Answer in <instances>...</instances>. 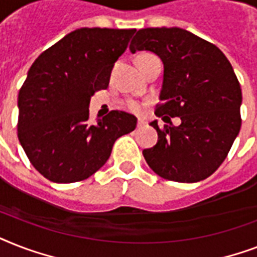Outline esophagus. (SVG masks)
Here are the masks:
<instances>
[{"instance_id": "esophagus-1", "label": "esophagus", "mask_w": 257, "mask_h": 257, "mask_svg": "<svg viewBox=\"0 0 257 257\" xmlns=\"http://www.w3.org/2000/svg\"><path fill=\"white\" fill-rule=\"evenodd\" d=\"M145 125H147V121L144 118H139V121H137V128H144Z\"/></svg>"}]
</instances>
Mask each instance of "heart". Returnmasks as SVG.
Wrapping results in <instances>:
<instances>
[{"label": "heart", "mask_w": 257, "mask_h": 257, "mask_svg": "<svg viewBox=\"0 0 257 257\" xmlns=\"http://www.w3.org/2000/svg\"><path fill=\"white\" fill-rule=\"evenodd\" d=\"M147 54H148V53L140 54L139 57H143V56H147ZM128 108L131 109V110H135V112H139V110H140V109H141V106H140V105H139V104H137V102H133V101H131V102H129V104H128Z\"/></svg>", "instance_id": "heart-1"}]
</instances>
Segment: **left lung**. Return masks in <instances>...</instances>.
Listing matches in <instances>:
<instances>
[{
	"label": "left lung",
	"mask_w": 257,
	"mask_h": 257,
	"mask_svg": "<svg viewBox=\"0 0 257 257\" xmlns=\"http://www.w3.org/2000/svg\"><path fill=\"white\" fill-rule=\"evenodd\" d=\"M129 50L152 52L164 65L156 114L181 124L159 128L155 147L143 155L155 173L179 183L207 179L225 160L241 126V89L231 62L216 45L181 28H147Z\"/></svg>",
	"instance_id": "left-lung-1"
}]
</instances>
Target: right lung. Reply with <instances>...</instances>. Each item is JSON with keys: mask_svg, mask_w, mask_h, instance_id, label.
<instances>
[{"mask_svg": "<svg viewBox=\"0 0 257 257\" xmlns=\"http://www.w3.org/2000/svg\"><path fill=\"white\" fill-rule=\"evenodd\" d=\"M136 29L80 28L38 56L18 93V140L32 165L53 183L81 181L135 131L133 114L112 110L89 122V102L106 89L114 62Z\"/></svg>", "mask_w": 257, "mask_h": 257, "instance_id": "add662e5", "label": "right lung"}]
</instances>
